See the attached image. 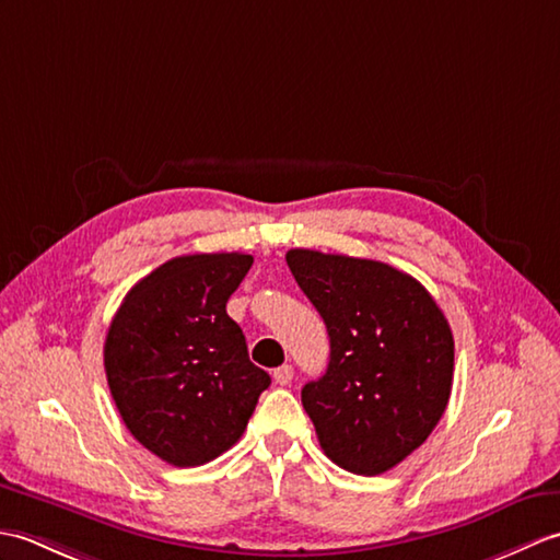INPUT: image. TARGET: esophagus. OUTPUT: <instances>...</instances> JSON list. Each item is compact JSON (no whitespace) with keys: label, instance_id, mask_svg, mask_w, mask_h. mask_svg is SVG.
Returning <instances> with one entry per match:
<instances>
[{"label":"esophagus","instance_id":"34e87169","mask_svg":"<svg viewBox=\"0 0 560 560\" xmlns=\"http://www.w3.org/2000/svg\"><path fill=\"white\" fill-rule=\"evenodd\" d=\"M291 380H293V368L291 365H279L277 371H273V383L277 385H291Z\"/></svg>","mask_w":560,"mask_h":560}]
</instances>
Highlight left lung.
I'll list each match as a JSON object with an SVG mask.
<instances>
[{"instance_id":"left-lung-1","label":"left lung","mask_w":560,"mask_h":560,"mask_svg":"<svg viewBox=\"0 0 560 560\" xmlns=\"http://www.w3.org/2000/svg\"><path fill=\"white\" fill-rule=\"evenodd\" d=\"M329 335L327 373L301 392L319 447L341 469L375 477L425 443L455 371L452 329L433 295L385 261L287 253Z\"/></svg>"}]
</instances>
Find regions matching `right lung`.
<instances>
[{
  "mask_svg": "<svg viewBox=\"0 0 560 560\" xmlns=\"http://www.w3.org/2000/svg\"><path fill=\"white\" fill-rule=\"evenodd\" d=\"M253 255L173 257L135 283L103 361L125 425L173 467H199L241 440L271 377L225 313Z\"/></svg>",
  "mask_w": 560,
  "mask_h": 560,
  "instance_id": "obj_1",
  "label": "right lung"
}]
</instances>
